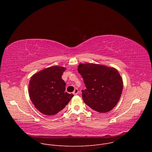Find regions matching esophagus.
Instances as JSON below:
<instances>
[{"instance_id": "esophagus-1", "label": "esophagus", "mask_w": 152, "mask_h": 152, "mask_svg": "<svg viewBox=\"0 0 152 152\" xmlns=\"http://www.w3.org/2000/svg\"><path fill=\"white\" fill-rule=\"evenodd\" d=\"M78 93H79V91H78V89H77V88H76V89L74 90L73 93V94L74 95H76V94H77Z\"/></svg>"}]
</instances>
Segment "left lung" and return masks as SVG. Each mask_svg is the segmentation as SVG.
I'll return each mask as SVG.
<instances>
[{
  "mask_svg": "<svg viewBox=\"0 0 152 152\" xmlns=\"http://www.w3.org/2000/svg\"><path fill=\"white\" fill-rule=\"evenodd\" d=\"M77 70L86 88L82 90L85 103L100 113L111 111L118 103L123 88L118 70L93 63L79 64Z\"/></svg>",
  "mask_w": 152,
  "mask_h": 152,
  "instance_id": "left-lung-1",
  "label": "left lung"
}]
</instances>
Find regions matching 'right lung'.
<instances>
[{"label": "right lung", "mask_w": 152, "mask_h": 152, "mask_svg": "<svg viewBox=\"0 0 152 152\" xmlns=\"http://www.w3.org/2000/svg\"><path fill=\"white\" fill-rule=\"evenodd\" d=\"M66 68L54 66L34 74L29 83V95L42 114L54 115L62 111L73 94L65 92L66 82L61 76Z\"/></svg>", "instance_id": "add662e5"}]
</instances>
